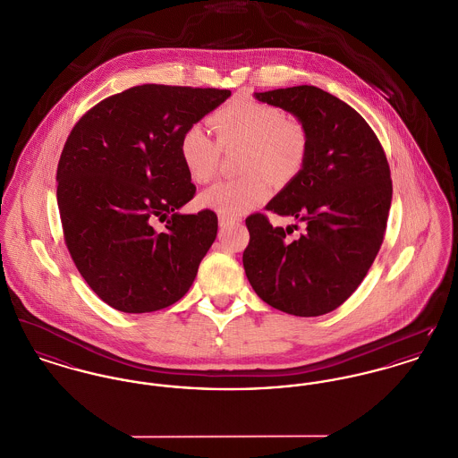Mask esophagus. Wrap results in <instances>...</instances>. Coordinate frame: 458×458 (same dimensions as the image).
Segmentation results:
<instances>
[{
	"instance_id": "1",
	"label": "esophagus",
	"mask_w": 458,
	"mask_h": 458,
	"mask_svg": "<svg viewBox=\"0 0 458 458\" xmlns=\"http://www.w3.org/2000/svg\"><path fill=\"white\" fill-rule=\"evenodd\" d=\"M235 223H237V219H233V217L219 216V226H221V228H228V226H232V225H235Z\"/></svg>"
}]
</instances>
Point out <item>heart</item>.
<instances>
[{"label":"heart","mask_w":458,"mask_h":458,"mask_svg":"<svg viewBox=\"0 0 458 458\" xmlns=\"http://www.w3.org/2000/svg\"><path fill=\"white\" fill-rule=\"evenodd\" d=\"M216 140L199 123L190 125L179 138L181 162L195 182H208L217 167L221 148L244 144L242 173L246 176L212 184L199 197L206 209L226 217H239L265 202L272 193V177L289 184L309 162L310 136L303 122L277 106L250 98H235L212 113Z\"/></svg>","instance_id":"obj_1"}]
</instances>
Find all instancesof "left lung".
I'll use <instances>...</instances> for the list:
<instances>
[{
    "mask_svg": "<svg viewBox=\"0 0 458 458\" xmlns=\"http://www.w3.org/2000/svg\"><path fill=\"white\" fill-rule=\"evenodd\" d=\"M256 98L303 122L310 155L303 173L267 206L303 221L301 235L285 237L293 230L272 226L263 212L249 216L247 279L281 312L324 316L351 298L384 242L392 200L387 157L368 122L322 89L298 85Z\"/></svg>",
    "mask_w": 458,
    "mask_h": 458,
    "instance_id": "left-lung-1",
    "label": "left lung"
}]
</instances>
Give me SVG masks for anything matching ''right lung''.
I'll use <instances>...</instances> for the list:
<instances>
[{
    "instance_id": "obj_1",
    "label": "right lung",
    "mask_w": 458,
    "mask_h": 458,
    "mask_svg": "<svg viewBox=\"0 0 458 458\" xmlns=\"http://www.w3.org/2000/svg\"><path fill=\"white\" fill-rule=\"evenodd\" d=\"M232 96L226 89L146 83L109 96L72 127L57 165V204L71 259L109 307H171L195 281L217 233L195 197L181 134ZM157 220L166 223L162 233Z\"/></svg>"
}]
</instances>
